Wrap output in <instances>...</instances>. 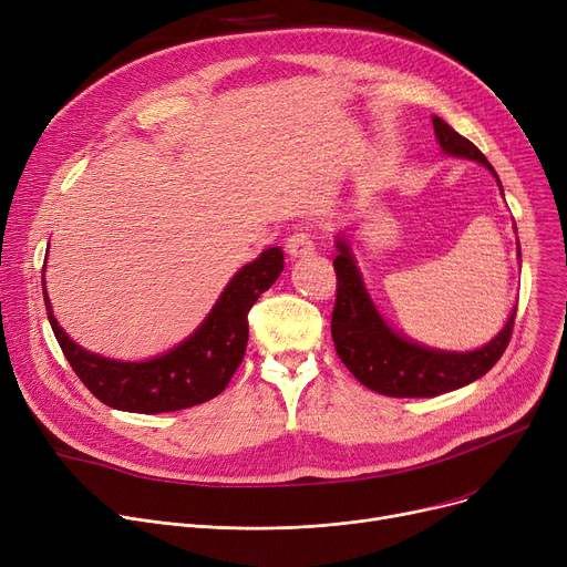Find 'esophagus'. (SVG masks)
Returning a JSON list of instances; mask_svg holds the SVG:
<instances>
[{
  "label": "esophagus",
  "mask_w": 567,
  "mask_h": 567,
  "mask_svg": "<svg viewBox=\"0 0 567 567\" xmlns=\"http://www.w3.org/2000/svg\"><path fill=\"white\" fill-rule=\"evenodd\" d=\"M315 250V241H312V231L308 227H299L293 229L287 236V252L291 257H306Z\"/></svg>",
  "instance_id": "obj_1"
}]
</instances>
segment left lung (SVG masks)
<instances>
[{"instance_id":"obj_1","label":"left lung","mask_w":567,"mask_h":567,"mask_svg":"<svg viewBox=\"0 0 567 567\" xmlns=\"http://www.w3.org/2000/svg\"><path fill=\"white\" fill-rule=\"evenodd\" d=\"M432 124L445 154L478 161L494 172L481 148L453 131L443 118L432 116ZM338 248L340 255L333 259L338 289L331 336L340 361L368 389L391 398H434L462 389L496 365L513 338L517 310H513L505 329L478 351L453 353L425 349L400 338L383 323L361 282L359 268L353 266L349 248L342 241H338Z\"/></svg>"}]
</instances>
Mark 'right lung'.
<instances>
[{"label": "right lung", "instance_id": "obj_1", "mask_svg": "<svg viewBox=\"0 0 567 567\" xmlns=\"http://www.w3.org/2000/svg\"><path fill=\"white\" fill-rule=\"evenodd\" d=\"M282 268L280 248L264 250L231 278L212 315L186 342L144 363L110 361L84 351L56 323L45 291L43 299L59 347L94 398L122 411L165 413L202 404L227 389L248 347V312Z\"/></svg>", "mask_w": 567, "mask_h": 567}]
</instances>
